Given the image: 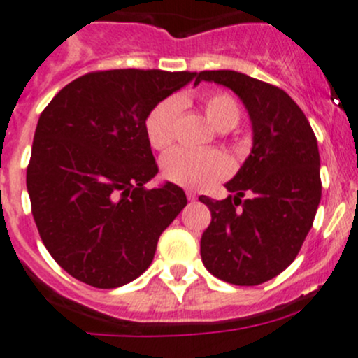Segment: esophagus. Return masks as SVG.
<instances>
[{"label":"esophagus","mask_w":358,"mask_h":358,"mask_svg":"<svg viewBox=\"0 0 358 358\" xmlns=\"http://www.w3.org/2000/svg\"><path fill=\"white\" fill-rule=\"evenodd\" d=\"M187 199H189V201H196L197 199L196 192H194V190H187Z\"/></svg>","instance_id":"obj_1"}]
</instances>
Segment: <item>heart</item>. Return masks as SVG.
Returning <instances> with one entry per match:
<instances>
[{"label": "heart", "mask_w": 358, "mask_h": 358, "mask_svg": "<svg viewBox=\"0 0 358 358\" xmlns=\"http://www.w3.org/2000/svg\"><path fill=\"white\" fill-rule=\"evenodd\" d=\"M182 110V100L166 99L149 112L145 133L150 145L164 150L175 140V124ZM204 112L208 121L220 131L236 128L241 121V107L232 95L223 92L209 93L204 99ZM232 169L229 157L218 150H171L162 159V173L169 182L194 190H204L225 178Z\"/></svg>", "instance_id": "heart-1"}]
</instances>
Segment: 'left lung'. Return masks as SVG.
I'll return each mask as SVG.
<instances>
[{
    "label": "left lung",
    "instance_id": "left-lung-1",
    "mask_svg": "<svg viewBox=\"0 0 358 358\" xmlns=\"http://www.w3.org/2000/svg\"><path fill=\"white\" fill-rule=\"evenodd\" d=\"M201 81L232 90L248 109L252 149L211 211L201 258L218 279L258 286L287 268L313 225L322 194L315 133L284 90L236 71H202ZM247 197L244 198L243 196Z\"/></svg>",
    "mask_w": 358,
    "mask_h": 358
}]
</instances>
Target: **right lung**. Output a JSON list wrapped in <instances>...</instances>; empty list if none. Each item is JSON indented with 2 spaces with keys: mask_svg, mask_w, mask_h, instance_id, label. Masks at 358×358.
<instances>
[{
  "mask_svg": "<svg viewBox=\"0 0 358 358\" xmlns=\"http://www.w3.org/2000/svg\"><path fill=\"white\" fill-rule=\"evenodd\" d=\"M196 72L114 69L64 86L39 115L27 192L43 244L74 279L114 289L152 263L159 236L187 206L145 133L149 112Z\"/></svg>",
  "mask_w": 358,
  "mask_h": 358,
  "instance_id": "obj_1",
  "label": "right lung"
}]
</instances>
